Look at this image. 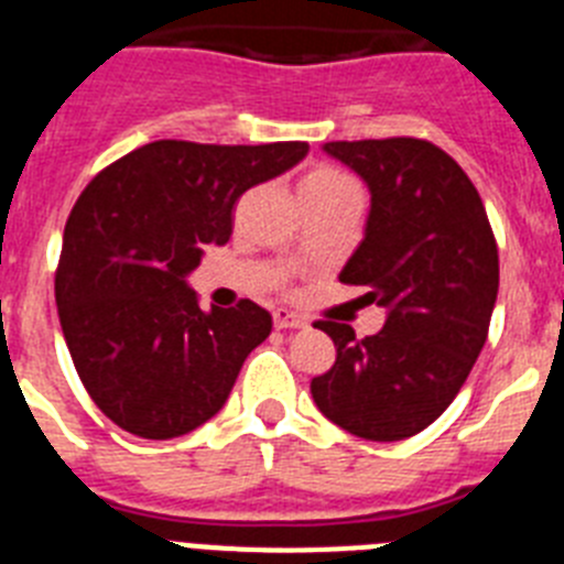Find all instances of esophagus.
Listing matches in <instances>:
<instances>
[{
    "label": "esophagus",
    "mask_w": 564,
    "mask_h": 564,
    "mask_svg": "<svg viewBox=\"0 0 564 564\" xmlns=\"http://www.w3.org/2000/svg\"><path fill=\"white\" fill-rule=\"evenodd\" d=\"M275 329H303L306 326V317H301L297 312L289 310H275Z\"/></svg>",
    "instance_id": "1"
}]
</instances>
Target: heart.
<instances>
[{"instance_id":"b5f03b06","label":"heart","mask_w":564,"mask_h":564,"mask_svg":"<svg viewBox=\"0 0 564 564\" xmlns=\"http://www.w3.org/2000/svg\"><path fill=\"white\" fill-rule=\"evenodd\" d=\"M340 193H357V187L349 175H343L335 166H315V170H310L301 181L303 200L332 198V195Z\"/></svg>"}]
</instances>
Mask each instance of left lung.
I'll return each mask as SVG.
<instances>
[{"label":"left lung","instance_id":"left-lung-1","mask_svg":"<svg viewBox=\"0 0 564 564\" xmlns=\"http://www.w3.org/2000/svg\"><path fill=\"white\" fill-rule=\"evenodd\" d=\"M323 150L371 193L364 241L340 281L366 286V301L389 315L364 340L346 323L317 321L337 360L312 380V398L355 437H414L452 405L486 346L499 289L491 224L463 166L431 141H329Z\"/></svg>","mask_w":564,"mask_h":564}]
</instances>
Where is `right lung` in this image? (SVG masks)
<instances>
[{
  "mask_svg": "<svg viewBox=\"0 0 564 564\" xmlns=\"http://www.w3.org/2000/svg\"><path fill=\"white\" fill-rule=\"evenodd\" d=\"M310 153L306 141H153L112 161L65 224L58 323L93 403L144 440L181 437L227 403L249 351L272 332L252 301L204 312L187 275L227 243L254 184Z\"/></svg>",
  "mask_w": 564,
  "mask_h": 564,
  "instance_id": "add662e5",
  "label": "right lung"
}]
</instances>
